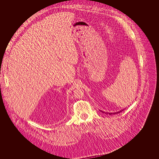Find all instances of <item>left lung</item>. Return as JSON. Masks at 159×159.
I'll return each instance as SVG.
<instances>
[{"instance_id": "obj_1", "label": "left lung", "mask_w": 159, "mask_h": 159, "mask_svg": "<svg viewBox=\"0 0 159 159\" xmlns=\"http://www.w3.org/2000/svg\"><path fill=\"white\" fill-rule=\"evenodd\" d=\"M123 110H124V109H123V110H121L120 111H118V112H115V113H107V112H104V111H101V110H100V111H101V112H102V113H104L105 114H109V115H112V114H116V113H120V112L122 111Z\"/></svg>"}]
</instances>
